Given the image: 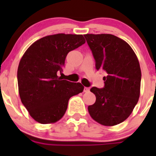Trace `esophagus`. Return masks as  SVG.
<instances>
[{"label":"esophagus","mask_w":156,"mask_h":156,"mask_svg":"<svg viewBox=\"0 0 156 156\" xmlns=\"http://www.w3.org/2000/svg\"><path fill=\"white\" fill-rule=\"evenodd\" d=\"M89 90H90V88H89V87H84V92L87 93V92H89Z\"/></svg>","instance_id":"34e87169"}]
</instances>
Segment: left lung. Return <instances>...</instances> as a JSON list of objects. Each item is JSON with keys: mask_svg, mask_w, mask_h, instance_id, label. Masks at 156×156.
<instances>
[{"mask_svg": "<svg viewBox=\"0 0 156 156\" xmlns=\"http://www.w3.org/2000/svg\"><path fill=\"white\" fill-rule=\"evenodd\" d=\"M96 62L103 71L104 87H93L94 104L88 112L94 121L105 126L122 123L130 116L140 92L141 70L133 49L122 39L110 34H84Z\"/></svg>", "mask_w": 156, "mask_h": 156, "instance_id": "8db88e82", "label": "left lung"}]
</instances>
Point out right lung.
<instances>
[{
	"instance_id": "right-lung-1",
	"label": "right lung",
	"mask_w": 156,
	"mask_h": 156,
	"mask_svg": "<svg viewBox=\"0 0 156 156\" xmlns=\"http://www.w3.org/2000/svg\"><path fill=\"white\" fill-rule=\"evenodd\" d=\"M85 43L82 34H56L44 37L25 52L19 64L20 97L30 115L41 124L54 123L62 118L69 100L84 86L62 80L65 59L71 50Z\"/></svg>"
}]
</instances>
